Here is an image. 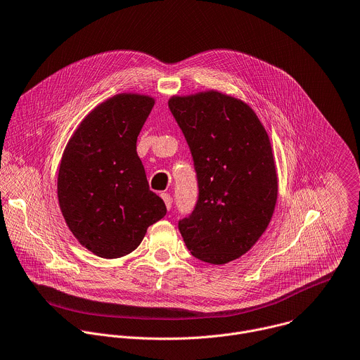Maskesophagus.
<instances>
[{
    "label": "esophagus",
    "mask_w": 360,
    "mask_h": 360,
    "mask_svg": "<svg viewBox=\"0 0 360 360\" xmlns=\"http://www.w3.org/2000/svg\"><path fill=\"white\" fill-rule=\"evenodd\" d=\"M161 198L164 199L165 206H167V209L169 210V209H171V206H172V196H171L169 193H161Z\"/></svg>",
    "instance_id": "esophagus-1"
}]
</instances>
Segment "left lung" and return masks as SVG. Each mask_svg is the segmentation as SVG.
Returning <instances> with one entry per match:
<instances>
[{
	"instance_id": "8db88e82",
	"label": "left lung",
	"mask_w": 360,
	"mask_h": 360,
	"mask_svg": "<svg viewBox=\"0 0 360 360\" xmlns=\"http://www.w3.org/2000/svg\"><path fill=\"white\" fill-rule=\"evenodd\" d=\"M191 148L199 199L178 227L196 259L226 264L266 231L278 196L269 134L256 111L234 96L206 90L168 100Z\"/></svg>"
}]
</instances>
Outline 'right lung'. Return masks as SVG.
Returning <instances> with one entry per match:
<instances>
[{
  "label": "right lung",
  "mask_w": 360,
  "mask_h": 360,
  "mask_svg": "<svg viewBox=\"0 0 360 360\" xmlns=\"http://www.w3.org/2000/svg\"><path fill=\"white\" fill-rule=\"evenodd\" d=\"M155 98L120 93L96 105L63 151L58 200L77 242L103 259L134 252L167 214L164 200L150 191L137 154V137Z\"/></svg>",
  "instance_id": "right-lung-1"
}]
</instances>
